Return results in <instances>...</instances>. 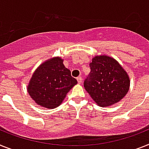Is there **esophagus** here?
<instances>
[{
    "label": "esophagus",
    "mask_w": 149,
    "mask_h": 149,
    "mask_svg": "<svg viewBox=\"0 0 149 149\" xmlns=\"http://www.w3.org/2000/svg\"><path fill=\"white\" fill-rule=\"evenodd\" d=\"M77 82H78V83H79V84H81V82H82V77H81V76H79V77H77Z\"/></svg>",
    "instance_id": "obj_1"
}]
</instances>
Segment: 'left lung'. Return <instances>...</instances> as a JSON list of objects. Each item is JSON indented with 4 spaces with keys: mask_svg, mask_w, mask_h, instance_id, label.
<instances>
[{
    "mask_svg": "<svg viewBox=\"0 0 149 149\" xmlns=\"http://www.w3.org/2000/svg\"><path fill=\"white\" fill-rule=\"evenodd\" d=\"M90 67L89 77L84 86L98 106L113 105L126 96L130 89V77L116 59L106 55H96Z\"/></svg>",
    "mask_w": 149,
    "mask_h": 149,
    "instance_id": "left-lung-1",
    "label": "left lung"
}]
</instances>
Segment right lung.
<instances>
[{
    "label": "right lung",
    "instance_id": "add662e5",
    "mask_svg": "<svg viewBox=\"0 0 149 149\" xmlns=\"http://www.w3.org/2000/svg\"><path fill=\"white\" fill-rule=\"evenodd\" d=\"M61 57H53L35 70L27 86L30 97L42 107L53 109L63 102L67 94L77 84L65 67Z\"/></svg>",
    "mask_w": 149,
    "mask_h": 149
}]
</instances>
